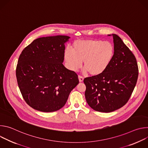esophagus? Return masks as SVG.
Returning <instances> with one entry per match:
<instances>
[{
    "instance_id": "1",
    "label": "esophagus",
    "mask_w": 148,
    "mask_h": 148,
    "mask_svg": "<svg viewBox=\"0 0 148 148\" xmlns=\"http://www.w3.org/2000/svg\"><path fill=\"white\" fill-rule=\"evenodd\" d=\"M78 78H79V82H82L84 80V77L81 75H78Z\"/></svg>"
}]
</instances>
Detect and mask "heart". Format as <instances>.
Returning <instances> with one entry per match:
<instances>
[{
    "label": "heart",
    "mask_w": 148,
    "mask_h": 148,
    "mask_svg": "<svg viewBox=\"0 0 148 148\" xmlns=\"http://www.w3.org/2000/svg\"><path fill=\"white\" fill-rule=\"evenodd\" d=\"M115 53L114 45L99 40H81L74 41L71 50L66 49L64 56L68 68L76 71L83 61L85 71L92 76L102 74L112 62Z\"/></svg>",
    "instance_id": "heart-1"
}]
</instances>
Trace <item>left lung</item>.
<instances>
[{
  "label": "left lung",
  "mask_w": 148,
  "mask_h": 148,
  "mask_svg": "<svg viewBox=\"0 0 148 148\" xmlns=\"http://www.w3.org/2000/svg\"><path fill=\"white\" fill-rule=\"evenodd\" d=\"M115 53L111 64L102 74L85 78V97L89 106L101 112H111L130 99L138 77L136 59L122 39L112 34Z\"/></svg>",
  "instance_id": "8db88e82"
}]
</instances>
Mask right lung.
Wrapping results in <instances>:
<instances>
[{"label":"right lung","mask_w":148,"mask_h":148,"mask_svg":"<svg viewBox=\"0 0 148 148\" xmlns=\"http://www.w3.org/2000/svg\"><path fill=\"white\" fill-rule=\"evenodd\" d=\"M66 36L38 38L20 54L16 70L18 86L25 102L45 112L59 110L79 83L75 72L64 61Z\"/></svg>","instance_id":"add662e5"}]
</instances>
